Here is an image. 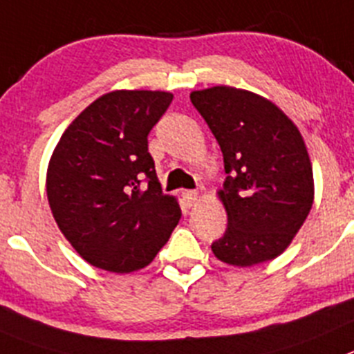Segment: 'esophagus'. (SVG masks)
<instances>
[{
	"mask_svg": "<svg viewBox=\"0 0 354 354\" xmlns=\"http://www.w3.org/2000/svg\"><path fill=\"white\" fill-rule=\"evenodd\" d=\"M197 197H199V194H197L196 190H187V192L183 194V199H185V203H187V206L196 205Z\"/></svg>",
	"mask_w": 354,
	"mask_h": 354,
	"instance_id": "esophagus-1",
	"label": "esophagus"
}]
</instances>
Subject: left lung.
<instances>
[{"mask_svg": "<svg viewBox=\"0 0 354 354\" xmlns=\"http://www.w3.org/2000/svg\"><path fill=\"white\" fill-rule=\"evenodd\" d=\"M224 155L218 190L227 213L216 259L254 266L275 259L300 231L314 203V176L304 138L273 102L247 90L213 86L190 93Z\"/></svg>", "mask_w": 354, "mask_h": 354, "instance_id": "8db88e82", "label": "left lung"}]
</instances>
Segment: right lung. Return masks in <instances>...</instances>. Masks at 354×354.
Returning <instances> with one entry per match:
<instances>
[{
	"label": "right lung",
	"instance_id": "add662e5",
	"mask_svg": "<svg viewBox=\"0 0 354 354\" xmlns=\"http://www.w3.org/2000/svg\"><path fill=\"white\" fill-rule=\"evenodd\" d=\"M167 91L116 90L86 107L53 151L47 199L63 236L97 268L148 266L181 216L162 192L148 133L167 111Z\"/></svg>",
	"mask_w": 354,
	"mask_h": 354
}]
</instances>
